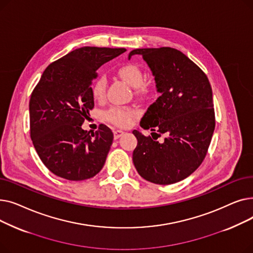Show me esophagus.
<instances>
[{
	"instance_id": "esophagus-1",
	"label": "esophagus",
	"mask_w": 253,
	"mask_h": 253,
	"mask_svg": "<svg viewBox=\"0 0 253 253\" xmlns=\"http://www.w3.org/2000/svg\"><path fill=\"white\" fill-rule=\"evenodd\" d=\"M123 134H124V131H122V130H119V129L114 130V137H115V139H118L119 137H121Z\"/></svg>"
}]
</instances>
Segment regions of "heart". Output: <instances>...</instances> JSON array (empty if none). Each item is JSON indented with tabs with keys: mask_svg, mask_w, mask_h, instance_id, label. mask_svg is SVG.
<instances>
[{
	"mask_svg": "<svg viewBox=\"0 0 253 253\" xmlns=\"http://www.w3.org/2000/svg\"><path fill=\"white\" fill-rule=\"evenodd\" d=\"M117 75L130 86L136 88V93L140 95L147 94L150 90V85L143 82V72L138 65L134 63H124L117 69ZM106 88V81L103 76H99L92 85V95L95 99L100 100L103 98ZM131 110L123 108H112L105 112L104 118L109 122L117 126H127L131 122Z\"/></svg>",
	"mask_w": 253,
	"mask_h": 253,
	"instance_id": "obj_1",
	"label": "heart"
}]
</instances>
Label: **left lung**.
<instances>
[{
    "label": "left lung",
    "mask_w": 253,
    "mask_h": 253,
    "mask_svg": "<svg viewBox=\"0 0 253 253\" xmlns=\"http://www.w3.org/2000/svg\"><path fill=\"white\" fill-rule=\"evenodd\" d=\"M155 77L160 96L149 106L140 127L154 131L144 136L133 130L137 145L133 163L141 177L171 184L191 175L207 154L215 127L212 89L204 72L182 52L170 47L135 49ZM164 134L163 142L156 139Z\"/></svg>",
    "instance_id": "left-lung-1"
}]
</instances>
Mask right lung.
<instances>
[{
	"mask_svg": "<svg viewBox=\"0 0 253 253\" xmlns=\"http://www.w3.org/2000/svg\"><path fill=\"white\" fill-rule=\"evenodd\" d=\"M125 48H78L50 63L30 99L34 147L44 165L68 180H84L102 169L113 143L112 130L100 124L95 132L82 129L94 108L92 81L100 66Z\"/></svg>",
	"mask_w": 253,
	"mask_h": 253,
	"instance_id": "add662e5",
	"label": "right lung"
}]
</instances>
